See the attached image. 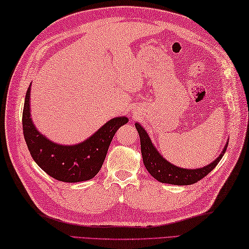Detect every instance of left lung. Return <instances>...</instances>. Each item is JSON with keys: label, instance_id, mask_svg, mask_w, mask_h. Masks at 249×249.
I'll list each match as a JSON object with an SVG mask.
<instances>
[{"label": "left lung", "instance_id": "obj_1", "mask_svg": "<svg viewBox=\"0 0 249 249\" xmlns=\"http://www.w3.org/2000/svg\"><path fill=\"white\" fill-rule=\"evenodd\" d=\"M135 126L140 136L142 158H143L146 170L150 172L153 178H155L157 181L161 183L172 185H190L197 183L201 178L208 176L217 166L221 157L225 154L227 146H228V143H227L223 152H221V154L208 166L200 169H193V170H190V169H183L176 167L172 163L168 162L165 158H162V156L153 146L144 128L138 123H136Z\"/></svg>", "mask_w": 249, "mask_h": 249}]
</instances>
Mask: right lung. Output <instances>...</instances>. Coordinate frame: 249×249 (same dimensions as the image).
<instances>
[{
  "label": "right lung",
  "mask_w": 249,
  "mask_h": 249,
  "mask_svg": "<svg viewBox=\"0 0 249 249\" xmlns=\"http://www.w3.org/2000/svg\"><path fill=\"white\" fill-rule=\"evenodd\" d=\"M30 92L31 87L24 99L22 128L35 162L51 178L61 182L77 183L94 178L103 166L115 131L127 123L128 119L114 118L81 143L60 145L47 139L34 126L30 113Z\"/></svg>",
  "instance_id": "add662e5"
}]
</instances>
